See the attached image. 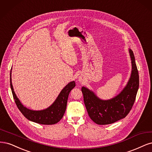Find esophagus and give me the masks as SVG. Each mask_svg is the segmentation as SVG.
<instances>
[{
  "mask_svg": "<svg viewBox=\"0 0 152 152\" xmlns=\"http://www.w3.org/2000/svg\"><path fill=\"white\" fill-rule=\"evenodd\" d=\"M79 81L81 82V83H82V82L83 81V79H81V78H80V79H79Z\"/></svg>",
  "mask_w": 152,
  "mask_h": 152,
  "instance_id": "obj_1",
  "label": "esophagus"
}]
</instances>
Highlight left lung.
Listing matches in <instances>:
<instances>
[{
	"instance_id": "obj_1",
	"label": "left lung",
	"mask_w": 152,
	"mask_h": 152,
	"mask_svg": "<svg viewBox=\"0 0 152 152\" xmlns=\"http://www.w3.org/2000/svg\"><path fill=\"white\" fill-rule=\"evenodd\" d=\"M132 70L126 86L119 94L109 100H102L95 93L83 86L85 105L91 119L97 124L105 125L123 119L129 114L139 88V75L133 52L129 48Z\"/></svg>"
}]
</instances>
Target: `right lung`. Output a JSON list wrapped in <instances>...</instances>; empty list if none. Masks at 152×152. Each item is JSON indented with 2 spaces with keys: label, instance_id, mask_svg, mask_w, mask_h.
<instances>
[{
  "label": "right lung",
  "instance_id": "1",
  "mask_svg": "<svg viewBox=\"0 0 152 152\" xmlns=\"http://www.w3.org/2000/svg\"><path fill=\"white\" fill-rule=\"evenodd\" d=\"M11 72L12 69L10 73V85L13 98L18 108L23 115L28 120L40 124L51 125L59 122L65 113L68 96L71 90L76 86L75 81H73L68 83L61 90L54 102L48 108L41 110H33L24 107L17 97L12 84Z\"/></svg>",
  "mask_w": 152,
  "mask_h": 152
}]
</instances>
